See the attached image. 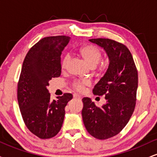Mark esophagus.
<instances>
[{
    "label": "esophagus",
    "instance_id": "34e87169",
    "mask_svg": "<svg viewBox=\"0 0 157 157\" xmlns=\"http://www.w3.org/2000/svg\"><path fill=\"white\" fill-rule=\"evenodd\" d=\"M73 96H74V98H75V99H81V97L80 96V95L77 94H75Z\"/></svg>",
    "mask_w": 157,
    "mask_h": 157
}]
</instances>
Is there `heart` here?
Wrapping results in <instances>:
<instances>
[{"instance_id": "heart-1", "label": "heart", "mask_w": 157, "mask_h": 157, "mask_svg": "<svg viewBox=\"0 0 157 157\" xmlns=\"http://www.w3.org/2000/svg\"><path fill=\"white\" fill-rule=\"evenodd\" d=\"M79 53L84 60L90 66H96L102 58V53L100 50L92 45H86L82 46L79 49ZM69 60V56L66 55L63 57L61 62V68L65 69L67 66L68 62ZM89 81L86 80H78L75 82L74 87L79 91H82L86 86H89Z\"/></svg>"}]
</instances>
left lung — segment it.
<instances>
[{"mask_svg":"<svg viewBox=\"0 0 157 157\" xmlns=\"http://www.w3.org/2000/svg\"><path fill=\"white\" fill-rule=\"evenodd\" d=\"M89 41L103 48L109 57L107 71L93 89L94 95L105 96L106 102L99 108L89 97H84L82 120L91 136L106 140L118 134L134 112L138 87L137 70L125 45L105 38Z\"/></svg>","mask_w":157,"mask_h":157,"instance_id":"8db88e82","label":"left lung"}]
</instances>
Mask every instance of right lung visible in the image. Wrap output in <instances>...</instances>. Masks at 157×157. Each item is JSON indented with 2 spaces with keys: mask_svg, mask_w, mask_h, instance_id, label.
Returning <instances> with one entry per match:
<instances>
[{
  "mask_svg": "<svg viewBox=\"0 0 157 157\" xmlns=\"http://www.w3.org/2000/svg\"><path fill=\"white\" fill-rule=\"evenodd\" d=\"M69 40L64 35L44 37L30 48L23 60L17 101L27 128L40 139L52 138L60 131L65 107L73 97L66 93L51 100L47 89L52 77L60 76V55Z\"/></svg>",
  "mask_w": 157,
  "mask_h": 157,
  "instance_id": "obj_1",
  "label": "right lung"
}]
</instances>
